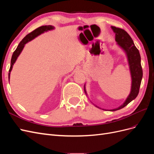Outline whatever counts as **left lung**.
Listing matches in <instances>:
<instances>
[{
	"label": "left lung",
	"instance_id": "1",
	"mask_svg": "<svg viewBox=\"0 0 154 154\" xmlns=\"http://www.w3.org/2000/svg\"><path fill=\"white\" fill-rule=\"evenodd\" d=\"M111 28L115 32V40L117 42V44L121 48H122L124 50L126 54H127L132 78L131 91H130V93L127 97V98L126 99L123 104L119 106L118 108L110 110L116 111L123 109V107L127 105L130 102H131L137 96L143 78V70L141 65L140 54H139V50L135 46L134 42L130 36L127 33V31H125L123 29L114 26H111ZM84 91L87 95L85 85Z\"/></svg>",
	"mask_w": 154,
	"mask_h": 154
}]
</instances>
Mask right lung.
Instances as JSON below:
<instances>
[{"label": "right lung", "mask_w": 154, "mask_h": 154, "mask_svg": "<svg viewBox=\"0 0 154 154\" xmlns=\"http://www.w3.org/2000/svg\"><path fill=\"white\" fill-rule=\"evenodd\" d=\"M53 29H54V27H53V26H50V25L41 26V27H38L37 29H35L33 31H32L28 35H27L24 37V38L22 39V40L20 42V44H18V47L17 48L16 50L14 51L13 54L12 55L11 60V66H10V70H9V74H8L9 82H10V73H11V71L12 68H13V66L14 65V63H15L18 57L20 55V54L22 52V51L23 50V49H24L25 44H27V42H30L32 39L36 38V36H38V35H41L42 33H44V32H46V31H49V30H52Z\"/></svg>", "instance_id": "right-lung-1"}]
</instances>
